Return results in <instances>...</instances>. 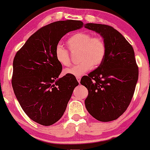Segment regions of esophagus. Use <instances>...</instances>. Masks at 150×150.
<instances>
[{"mask_svg": "<svg viewBox=\"0 0 150 150\" xmlns=\"http://www.w3.org/2000/svg\"><path fill=\"white\" fill-rule=\"evenodd\" d=\"M76 79H77V81H78V82H79V83H80V82H81V76H77V77H76Z\"/></svg>", "mask_w": 150, "mask_h": 150, "instance_id": "obj_1", "label": "esophagus"}]
</instances>
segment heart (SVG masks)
I'll return each mask as SVG.
<instances>
[{
  "mask_svg": "<svg viewBox=\"0 0 150 150\" xmlns=\"http://www.w3.org/2000/svg\"><path fill=\"white\" fill-rule=\"evenodd\" d=\"M71 51L79 50V59L81 62L64 69L65 74L81 76L98 66L103 61L106 55V45L100 37H93L87 33L80 32L71 35L67 42ZM54 56L60 64L67 66L70 64L69 51L62 44L57 45Z\"/></svg>",
  "mask_w": 150,
  "mask_h": 150,
  "instance_id": "b5f03b06",
  "label": "heart"
}]
</instances>
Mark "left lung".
Masks as SVG:
<instances>
[{"label": "left lung", "instance_id": "1", "mask_svg": "<svg viewBox=\"0 0 150 150\" xmlns=\"http://www.w3.org/2000/svg\"><path fill=\"white\" fill-rule=\"evenodd\" d=\"M85 27L102 37L106 50L101 64L81 81L89 92L85 100L86 108L100 122L115 120L128 107L138 81L134 50L112 26L87 23Z\"/></svg>", "mask_w": 150, "mask_h": 150}]
</instances>
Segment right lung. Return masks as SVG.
Listing matches in <instances>:
<instances>
[{
	"mask_svg": "<svg viewBox=\"0 0 150 150\" xmlns=\"http://www.w3.org/2000/svg\"><path fill=\"white\" fill-rule=\"evenodd\" d=\"M83 26V22L69 20L43 26L14 57L11 83L16 97L28 117L43 126L60 120L79 85L74 76L59 79L62 65L55 58L54 50L65 34Z\"/></svg>",
	"mask_w": 150,
	"mask_h": 150,
	"instance_id": "obj_1",
	"label": "right lung"
}]
</instances>
